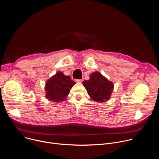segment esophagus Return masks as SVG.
<instances>
[{
	"instance_id": "34e87169",
	"label": "esophagus",
	"mask_w": 159,
	"mask_h": 159,
	"mask_svg": "<svg viewBox=\"0 0 159 159\" xmlns=\"http://www.w3.org/2000/svg\"><path fill=\"white\" fill-rule=\"evenodd\" d=\"M75 81H76V82H77V83H81V82H82V79H77V80H75Z\"/></svg>"
}]
</instances>
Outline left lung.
<instances>
[{
	"label": "left lung",
	"instance_id": "8db88e82",
	"mask_svg": "<svg viewBox=\"0 0 159 159\" xmlns=\"http://www.w3.org/2000/svg\"><path fill=\"white\" fill-rule=\"evenodd\" d=\"M89 77V80L83 81L82 84L90 98L98 102L109 100L114 89L113 83L99 72L90 74Z\"/></svg>",
	"mask_w": 159,
	"mask_h": 159
}]
</instances>
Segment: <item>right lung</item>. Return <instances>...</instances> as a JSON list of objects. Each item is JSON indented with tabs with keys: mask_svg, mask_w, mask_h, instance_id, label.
Wrapping results in <instances>:
<instances>
[{
	"mask_svg": "<svg viewBox=\"0 0 159 159\" xmlns=\"http://www.w3.org/2000/svg\"><path fill=\"white\" fill-rule=\"evenodd\" d=\"M75 84L70 76H66L61 72H58L45 84L46 98L54 102H59L66 99L70 89Z\"/></svg>",
	"mask_w": 159,
	"mask_h": 159,
	"instance_id": "1",
	"label": "right lung"
}]
</instances>
